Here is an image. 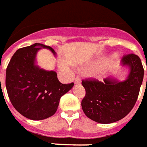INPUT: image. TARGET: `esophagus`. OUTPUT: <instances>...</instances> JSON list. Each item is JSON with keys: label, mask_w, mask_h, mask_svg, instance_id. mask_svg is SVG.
Returning a JSON list of instances; mask_svg holds the SVG:
<instances>
[{"label": "esophagus", "mask_w": 147, "mask_h": 147, "mask_svg": "<svg viewBox=\"0 0 147 147\" xmlns=\"http://www.w3.org/2000/svg\"><path fill=\"white\" fill-rule=\"evenodd\" d=\"M74 83H75V84H81V79L78 78H78H75V80H74Z\"/></svg>", "instance_id": "obj_1"}]
</instances>
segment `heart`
<instances>
[{"label": "heart", "instance_id": "1", "mask_svg": "<svg viewBox=\"0 0 147 147\" xmlns=\"http://www.w3.org/2000/svg\"><path fill=\"white\" fill-rule=\"evenodd\" d=\"M98 67V64H96V65H94V66H89V67H88L87 69H85L84 70V72H91V71H92V70H95V69H96Z\"/></svg>", "mask_w": 147, "mask_h": 147}]
</instances>
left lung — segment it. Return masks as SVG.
I'll list each match as a JSON object with an SVG mask.
<instances>
[{
    "mask_svg": "<svg viewBox=\"0 0 147 147\" xmlns=\"http://www.w3.org/2000/svg\"><path fill=\"white\" fill-rule=\"evenodd\" d=\"M121 66L129 72L122 81L113 77L103 82L96 80L82 81L86 91L81 102L82 110L88 118L100 124H110L124 118L136 102L142 85L144 69L140 57L128 54L121 59Z\"/></svg>",
    "mask_w": 147,
    "mask_h": 147,
    "instance_id": "left-lung-1",
    "label": "left lung"
}]
</instances>
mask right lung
Wrapping results in <instances>:
<instances>
[{
    "label": "right lung",
    "instance_id": "add662e5",
    "mask_svg": "<svg viewBox=\"0 0 147 147\" xmlns=\"http://www.w3.org/2000/svg\"><path fill=\"white\" fill-rule=\"evenodd\" d=\"M41 49L56 55L51 47L35 43L18 49L6 69L5 84L11 104L22 116L34 121L55 114L61 97L74 87V83H60L56 72L37 66L36 56Z\"/></svg>",
    "mask_w": 147,
    "mask_h": 147
}]
</instances>
